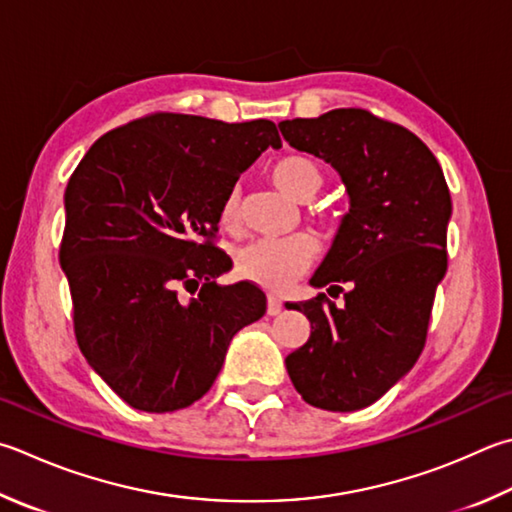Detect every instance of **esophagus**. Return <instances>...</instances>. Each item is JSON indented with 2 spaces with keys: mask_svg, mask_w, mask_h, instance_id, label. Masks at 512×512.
I'll list each match as a JSON object with an SVG mask.
<instances>
[{
  "mask_svg": "<svg viewBox=\"0 0 512 512\" xmlns=\"http://www.w3.org/2000/svg\"><path fill=\"white\" fill-rule=\"evenodd\" d=\"M281 310H283L281 298H278V296H267V314L269 316H276V314H281Z\"/></svg>",
  "mask_w": 512,
  "mask_h": 512,
  "instance_id": "34e87169",
  "label": "esophagus"
}]
</instances>
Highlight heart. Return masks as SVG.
I'll return each mask as SVG.
<instances>
[{"label":"heart","mask_w":512,"mask_h":512,"mask_svg":"<svg viewBox=\"0 0 512 512\" xmlns=\"http://www.w3.org/2000/svg\"><path fill=\"white\" fill-rule=\"evenodd\" d=\"M274 185L285 191L294 200H312L318 189L323 187V169L318 162L307 156H285L269 169ZM240 216V196L238 189H231L220 202L218 220L220 227L234 231L238 227ZM318 254L316 240L310 234L285 236V238H263L238 249L236 254V274L243 281L254 283L258 287L281 292L292 285L307 267L314 263Z\"/></svg>","instance_id":"obj_1"}]
</instances>
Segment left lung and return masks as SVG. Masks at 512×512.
I'll return each instance as SVG.
<instances>
[{
    "instance_id": "obj_1",
    "label": "left lung",
    "mask_w": 512,
    "mask_h": 512,
    "mask_svg": "<svg viewBox=\"0 0 512 512\" xmlns=\"http://www.w3.org/2000/svg\"><path fill=\"white\" fill-rule=\"evenodd\" d=\"M298 151L332 165L350 196L314 287L341 289L292 303L310 339L285 359L314 408L354 412L406 376L426 345L437 285L448 267L450 191L437 158L412 131L365 109H334L278 124ZM327 289V292H330Z\"/></svg>"
}]
</instances>
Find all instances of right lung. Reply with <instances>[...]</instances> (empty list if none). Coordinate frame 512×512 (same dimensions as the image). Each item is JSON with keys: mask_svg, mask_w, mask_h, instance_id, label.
<instances>
[{"mask_svg": "<svg viewBox=\"0 0 512 512\" xmlns=\"http://www.w3.org/2000/svg\"><path fill=\"white\" fill-rule=\"evenodd\" d=\"M274 122L151 113L86 151L64 191L60 263L75 339L106 385L142 412L191 406L214 385L238 330L267 310L211 238L220 202L265 149Z\"/></svg>", "mask_w": 512, "mask_h": 512, "instance_id": "obj_1", "label": "right lung"}]
</instances>
